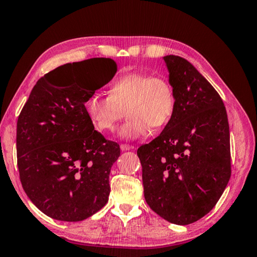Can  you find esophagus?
Listing matches in <instances>:
<instances>
[{
	"mask_svg": "<svg viewBox=\"0 0 257 257\" xmlns=\"http://www.w3.org/2000/svg\"><path fill=\"white\" fill-rule=\"evenodd\" d=\"M119 148H120L121 151H127V150H132L134 147L133 146H130V145H120Z\"/></svg>",
	"mask_w": 257,
	"mask_h": 257,
	"instance_id": "obj_1",
	"label": "esophagus"
}]
</instances>
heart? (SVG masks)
Returning a JSON list of instances; mask_svg holds the SVG:
<instances>
[{
	"label": "heart",
	"mask_w": 257,
	"mask_h": 257,
	"mask_svg": "<svg viewBox=\"0 0 257 257\" xmlns=\"http://www.w3.org/2000/svg\"><path fill=\"white\" fill-rule=\"evenodd\" d=\"M108 94H90L83 103L84 112L98 131L112 132L125 108L128 119L118 130V137L124 140L146 137L150 127H164L176 108V96L168 79L143 72L117 76L109 84Z\"/></svg>",
	"instance_id": "heart-1"
}]
</instances>
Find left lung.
<instances>
[{"mask_svg": "<svg viewBox=\"0 0 257 257\" xmlns=\"http://www.w3.org/2000/svg\"><path fill=\"white\" fill-rule=\"evenodd\" d=\"M176 108L158 138L138 149L145 199L167 221L185 226L208 214L230 178V134L219 93L195 66L164 56Z\"/></svg>", "mask_w": 257, "mask_h": 257, "instance_id": "left-lung-1", "label": "left lung"}]
</instances>
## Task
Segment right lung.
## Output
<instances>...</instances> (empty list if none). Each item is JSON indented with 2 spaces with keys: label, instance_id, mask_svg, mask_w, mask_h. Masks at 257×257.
<instances>
[{
  "label": "right lung",
  "instance_id": "add662e5",
  "mask_svg": "<svg viewBox=\"0 0 257 257\" xmlns=\"http://www.w3.org/2000/svg\"><path fill=\"white\" fill-rule=\"evenodd\" d=\"M90 60L97 76L92 89L75 81L53 83L76 63L61 65L37 81L18 118L22 187L43 213L60 221H82L107 203L109 173L120 155L116 142L94 131L83 108L90 94L114 78L117 64L111 58Z\"/></svg>",
  "mask_w": 257,
  "mask_h": 257
}]
</instances>
